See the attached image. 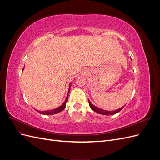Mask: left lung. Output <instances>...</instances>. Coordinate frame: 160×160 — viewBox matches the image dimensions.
Returning <instances> with one entry per match:
<instances>
[{
  "instance_id": "obj_1",
  "label": "left lung",
  "mask_w": 160,
  "mask_h": 160,
  "mask_svg": "<svg viewBox=\"0 0 160 160\" xmlns=\"http://www.w3.org/2000/svg\"><path fill=\"white\" fill-rule=\"evenodd\" d=\"M88 101H89V106H90V108H91V109H93V110L95 111V112H97V113H99V114H102V115H113V114H115V113H117L119 112V111L124 108V106H123V107L121 108L120 109H118V110L113 111H106V110L101 109H100V108H98V107H96V106L93 105V104H92V103L90 102V101H89V99H88Z\"/></svg>"
}]
</instances>
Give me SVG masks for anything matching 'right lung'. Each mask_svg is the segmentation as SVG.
<instances>
[{"mask_svg": "<svg viewBox=\"0 0 160 160\" xmlns=\"http://www.w3.org/2000/svg\"><path fill=\"white\" fill-rule=\"evenodd\" d=\"M23 70V69H22ZM70 91V87H69V93ZM69 93H68V95L67 97V99L65 101V102L62 103V105H61L60 107L57 108L55 109H52V110H50V111H37L38 113H40L41 114L43 115H52V114H56L57 113H59L61 112V111L63 110L65 108V106H66V103L67 102V101H68V96H69Z\"/></svg>", "mask_w": 160, "mask_h": 160, "instance_id": "add662e5", "label": "right lung"}]
</instances>
